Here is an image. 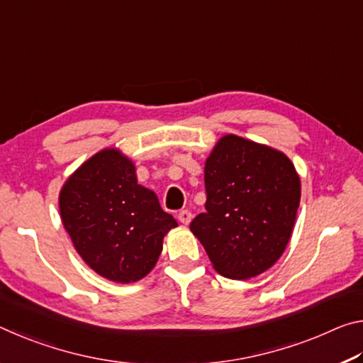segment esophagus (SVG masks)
Listing matches in <instances>:
<instances>
[{
	"instance_id": "34e87169",
	"label": "esophagus",
	"mask_w": 363,
	"mask_h": 363,
	"mask_svg": "<svg viewBox=\"0 0 363 363\" xmlns=\"http://www.w3.org/2000/svg\"><path fill=\"white\" fill-rule=\"evenodd\" d=\"M178 220H180L183 225H188L189 222H191V212L189 211H180L178 212Z\"/></svg>"
}]
</instances>
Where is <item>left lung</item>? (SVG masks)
<instances>
[{
    "instance_id": "1",
    "label": "left lung",
    "mask_w": 363,
    "mask_h": 363,
    "mask_svg": "<svg viewBox=\"0 0 363 363\" xmlns=\"http://www.w3.org/2000/svg\"><path fill=\"white\" fill-rule=\"evenodd\" d=\"M206 212L189 230L220 275L257 277L286 249L301 201L288 156L236 135L217 141L204 167Z\"/></svg>"
}]
</instances>
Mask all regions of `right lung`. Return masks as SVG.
Returning <instances> with one entry per match:
<instances>
[{
    "label": "right lung",
    "mask_w": 363,
    "mask_h": 363,
    "mask_svg": "<svg viewBox=\"0 0 363 363\" xmlns=\"http://www.w3.org/2000/svg\"><path fill=\"white\" fill-rule=\"evenodd\" d=\"M135 164L103 150L64 183L59 211L77 252L98 275L116 283L141 280L156 265L164 236L177 220L154 191L138 185Z\"/></svg>",
    "instance_id": "right-lung-1"
}]
</instances>
